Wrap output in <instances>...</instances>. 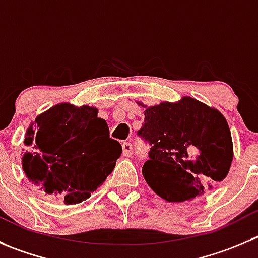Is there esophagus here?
I'll list each match as a JSON object with an SVG mask.
<instances>
[{"mask_svg":"<svg viewBox=\"0 0 258 258\" xmlns=\"http://www.w3.org/2000/svg\"><path fill=\"white\" fill-rule=\"evenodd\" d=\"M132 154H133V146L129 142H124L122 143V156L131 157Z\"/></svg>","mask_w":258,"mask_h":258,"instance_id":"1","label":"esophagus"}]
</instances>
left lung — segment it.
Returning <instances> with one entry per match:
<instances>
[{"label": "left lung", "mask_w": 258, "mask_h": 258, "mask_svg": "<svg viewBox=\"0 0 258 258\" xmlns=\"http://www.w3.org/2000/svg\"><path fill=\"white\" fill-rule=\"evenodd\" d=\"M139 136L151 144L142 173L149 187L171 203L194 200L227 177L233 142L224 115L183 96L147 106Z\"/></svg>", "instance_id": "1"}]
</instances>
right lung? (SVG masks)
Listing matches in <instances>:
<instances>
[{
    "mask_svg": "<svg viewBox=\"0 0 258 258\" xmlns=\"http://www.w3.org/2000/svg\"><path fill=\"white\" fill-rule=\"evenodd\" d=\"M94 106L70 102L41 112L26 129L23 170L34 186L67 205L80 204L104 183L121 154Z\"/></svg>",
    "mask_w": 258,
    "mask_h": 258,
    "instance_id": "add662e5",
    "label": "right lung"
}]
</instances>
